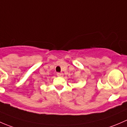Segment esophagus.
Here are the masks:
<instances>
[{
    "instance_id": "obj_1",
    "label": "esophagus",
    "mask_w": 127,
    "mask_h": 127,
    "mask_svg": "<svg viewBox=\"0 0 127 127\" xmlns=\"http://www.w3.org/2000/svg\"><path fill=\"white\" fill-rule=\"evenodd\" d=\"M57 76L59 77H62L64 76V74L62 73H58L57 74Z\"/></svg>"
}]
</instances>
